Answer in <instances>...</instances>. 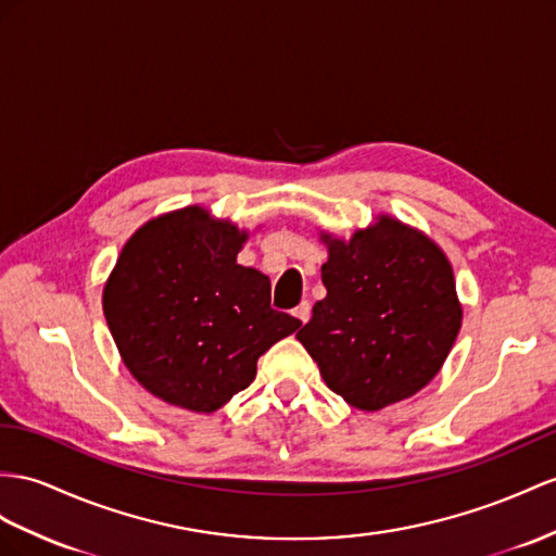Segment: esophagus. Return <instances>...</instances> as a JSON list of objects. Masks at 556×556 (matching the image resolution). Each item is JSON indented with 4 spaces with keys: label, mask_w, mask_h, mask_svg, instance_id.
Wrapping results in <instances>:
<instances>
[{
    "label": "esophagus",
    "mask_w": 556,
    "mask_h": 556,
    "mask_svg": "<svg viewBox=\"0 0 556 556\" xmlns=\"http://www.w3.org/2000/svg\"><path fill=\"white\" fill-rule=\"evenodd\" d=\"M293 315L298 317V321H303V324H307V321H309V317H312V305H309L307 301H303L301 305H298V307L293 309Z\"/></svg>",
    "instance_id": "obj_1"
}]
</instances>
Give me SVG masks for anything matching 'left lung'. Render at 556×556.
Masks as SVG:
<instances>
[{
  "label": "left lung",
  "mask_w": 556,
  "mask_h": 556,
  "mask_svg": "<svg viewBox=\"0 0 556 556\" xmlns=\"http://www.w3.org/2000/svg\"><path fill=\"white\" fill-rule=\"evenodd\" d=\"M321 239L329 247L326 298L295 338L350 406L378 410L408 400L439 374L460 331L448 258L390 216L350 241Z\"/></svg>",
  "instance_id": "obj_1"
}]
</instances>
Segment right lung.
I'll use <instances>...</instances> for the list:
<instances>
[{
	"label": "right lung",
	"mask_w": 556,
	"mask_h": 556,
	"mask_svg": "<svg viewBox=\"0 0 556 556\" xmlns=\"http://www.w3.org/2000/svg\"><path fill=\"white\" fill-rule=\"evenodd\" d=\"M247 232L202 206L164 213L126 241L103 312L142 388L213 414L255 378L261 354L301 321L269 307V279L237 263Z\"/></svg>",
	"instance_id": "obj_1"
}]
</instances>
